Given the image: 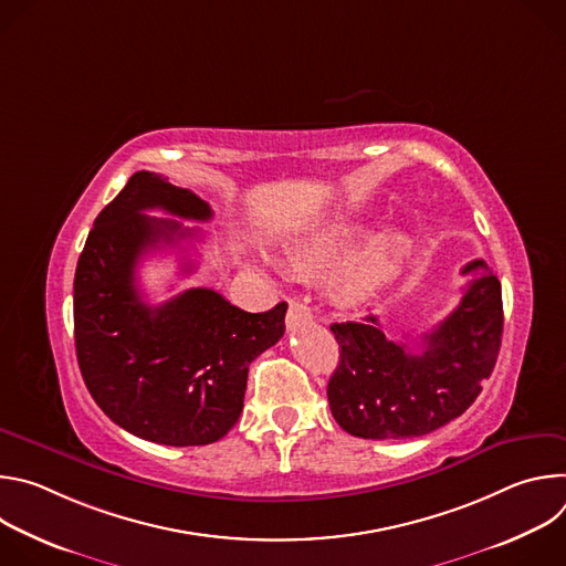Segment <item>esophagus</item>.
I'll list each match as a JSON object with an SVG mask.
<instances>
[{
  "label": "esophagus",
  "mask_w": 566,
  "mask_h": 566,
  "mask_svg": "<svg viewBox=\"0 0 566 566\" xmlns=\"http://www.w3.org/2000/svg\"><path fill=\"white\" fill-rule=\"evenodd\" d=\"M311 317H313V315H311V308H308L304 302L291 300L289 313H286V327H289L291 332H295V329H300L302 325H306V322H308Z\"/></svg>",
  "instance_id": "obj_1"
}]
</instances>
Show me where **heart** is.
I'll return each instance as SVG.
<instances>
[{
    "instance_id": "heart-1",
    "label": "heart",
    "mask_w": 566,
    "mask_h": 566,
    "mask_svg": "<svg viewBox=\"0 0 566 566\" xmlns=\"http://www.w3.org/2000/svg\"><path fill=\"white\" fill-rule=\"evenodd\" d=\"M367 228L360 221H332L302 237L291 247L289 258L297 273H327L360 244ZM354 253V252H353ZM410 253V237L398 230H387L343 264L334 280V293L345 304H363L378 295L398 275L402 260Z\"/></svg>"
}]
</instances>
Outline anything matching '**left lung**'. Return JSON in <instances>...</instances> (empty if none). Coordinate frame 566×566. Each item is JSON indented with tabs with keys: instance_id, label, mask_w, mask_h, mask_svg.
I'll return each instance as SVG.
<instances>
[{
	"instance_id": "obj_1",
	"label": "left lung",
	"mask_w": 566,
	"mask_h": 566,
	"mask_svg": "<svg viewBox=\"0 0 566 566\" xmlns=\"http://www.w3.org/2000/svg\"><path fill=\"white\" fill-rule=\"evenodd\" d=\"M472 280L459 306L421 336L423 352L389 340L376 315L336 322L340 365L327 396L338 426L360 439L423 437L461 417L497 363L502 284L486 262L461 269Z\"/></svg>"
}]
</instances>
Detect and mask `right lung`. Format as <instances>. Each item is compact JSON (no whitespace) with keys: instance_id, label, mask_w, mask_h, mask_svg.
<instances>
[{"instance_id":"right-lung-1","label":"right lung","mask_w":566,"mask_h":566,"mask_svg":"<svg viewBox=\"0 0 566 566\" xmlns=\"http://www.w3.org/2000/svg\"><path fill=\"white\" fill-rule=\"evenodd\" d=\"M147 210L212 217L195 192L147 170L103 208L73 280L77 365L98 408L123 430L164 446H208L237 423L249 365L284 336L286 302L249 313L212 289H188L147 304L136 284L140 258L199 234Z\"/></svg>"}]
</instances>
